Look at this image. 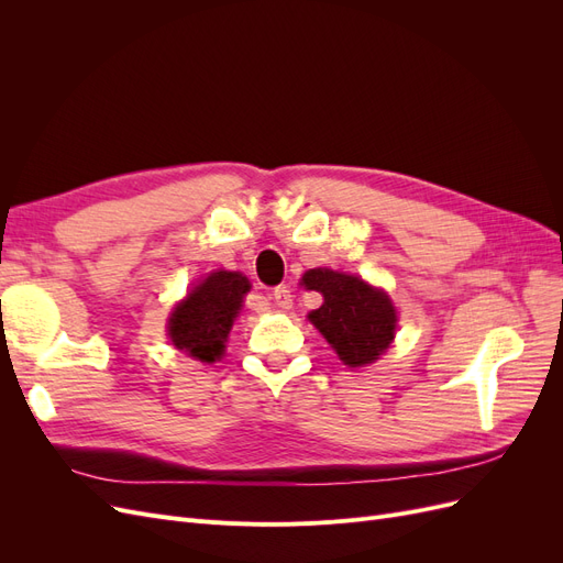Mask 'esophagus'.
I'll return each mask as SVG.
<instances>
[{
	"label": "esophagus",
	"instance_id": "34e87169",
	"mask_svg": "<svg viewBox=\"0 0 563 563\" xmlns=\"http://www.w3.org/2000/svg\"><path fill=\"white\" fill-rule=\"evenodd\" d=\"M272 298L279 305L282 310H291L294 308V296H291V288L288 286H277L275 291H272Z\"/></svg>",
	"mask_w": 563,
	"mask_h": 563
}]
</instances>
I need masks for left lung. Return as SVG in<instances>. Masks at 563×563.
Segmentation results:
<instances>
[{
    "instance_id": "1",
    "label": "left lung",
    "mask_w": 563,
    "mask_h": 563,
    "mask_svg": "<svg viewBox=\"0 0 563 563\" xmlns=\"http://www.w3.org/2000/svg\"><path fill=\"white\" fill-rule=\"evenodd\" d=\"M302 284L323 296V305L310 314V321L347 366L376 362L389 347L397 312L380 288L323 267L305 272Z\"/></svg>"
}]
</instances>
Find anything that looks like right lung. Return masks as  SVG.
Instances as JSON below:
<instances>
[{"label":"right lung","mask_w":563,"mask_h":563,"mask_svg":"<svg viewBox=\"0 0 563 563\" xmlns=\"http://www.w3.org/2000/svg\"><path fill=\"white\" fill-rule=\"evenodd\" d=\"M246 291L249 279L240 272H213L176 305L172 319H168L172 343L199 362L211 364L220 360Z\"/></svg>","instance_id":"obj_1"}]
</instances>
